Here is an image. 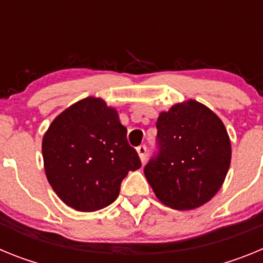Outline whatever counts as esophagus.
<instances>
[{"instance_id": "obj_1", "label": "esophagus", "mask_w": 263, "mask_h": 263, "mask_svg": "<svg viewBox=\"0 0 263 263\" xmlns=\"http://www.w3.org/2000/svg\"><path fill=\"white\" fill-rule=\"evenodd\" d=\"M137 153H138L141 160H142V162H145L146 157H147V147H146V145L138 146V147H137Z\"/></svg>"}]
</instances>
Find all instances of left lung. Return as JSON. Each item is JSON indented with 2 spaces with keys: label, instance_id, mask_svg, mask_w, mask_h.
<instances>
[{
  "label": "left lung",
  "instance_id": "left-lung-1",
  "mask_svg": "<svg viewBox=\"0 0 263 263\" xmlns=\"http://www.w3.org/2000/svg\"><path fill=\"white\" fill-rule=\"evenodd\" d=\"M157 130V153L145 166L155 196L180 211L210 201L231 166V141L222 121L190 100L162 111Z\"/></svg>",
  "mask_w": 263,
  "mask_h": 263
}]
</instances>
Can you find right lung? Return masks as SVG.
I'll list each match as a JSON object with an SVG mask.
<instances>
[{
  "mask_svg": "<svg viewBox=\"0 0 263 263\" xmlns=\"http://www.w3.org/2000/svg\"><path fill=\"white\" fill-rule=\"evenodd\" d=\"M116 109L87 97L52 121L42 153L48 183L76 211L92 212L117 199L129 171L142 166Z\"/></svg>",
  "mask_w": 263,
  "mask_h": 263,
  "instance_id": "right-lung-1",
  "label": "right lung"
}]
</instances>
